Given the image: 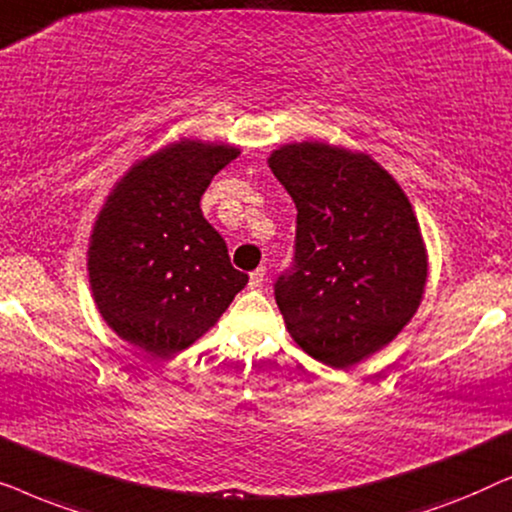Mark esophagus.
<instances>
[{
	"instance_id": "34e87169",
	"label": "esophagus",
	"mask_w": 512,
	"mask_h": 512,
	"mask_svg": "<svg viewBox=\"0 0 512 512\" xmlns=\"http://www.w3.org/2000/svg\"><path fill=\"white\" fill-rule=\"evenodd\" d=\"M265 284V268H258L249 275V286L251 289H261V286Z\"/></svg>"
}]
</instances>
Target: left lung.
Here are the masks:
<instances>
[{
  "label": "left lung",
  "instance_id": "left-lung-1",
  "mask_svg": "<svg viewBox=\"0 0 512 512\" xmlns=\"http://www.w3.org/2000/svg\"><path fill=\"white\" fill-rule=\"evenodd\" d=\"M268 165L296 202L293 265L275 282L291 338L312 359L349 368L415 317L426 249L403 188L366 153L286 144Z\"/></svg>",
  "mask_w": 512,
  "mask_h": 512
}]
</instances>
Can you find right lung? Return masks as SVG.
Listing matches in <instances>:
<instances>
[{"instance_id": "right-lung-1", "label": "right lung", "mask_w": 512, "mask_h": 512, "mask_svg": "<svg viewBox=\"0 0 512 512\" xmlns=\"http://www.w3.org/2000/svg\"><path fill=\"white\" fill-rule=\"evenodd\" d=\"M240 149L193 139L139 160L97 214L88 277L118 338L172 356L212 328L249 277L230 265L200 198Z\"/></svg>"}]
</instances>
